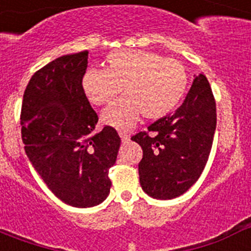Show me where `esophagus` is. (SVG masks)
I'll return each instance as SVG.
<instances>
[{
	"instance_id": "obj_1",
	"label": "esophagus",
	"mask_w": 251,
	"mask_h": 251,
	"mask_svg": "<svg viewBox=\"0 0 251 251\" xmlns=\"http://www.w3.org/2000/svg\"><path fill=\"white\" fill-rule=\"evenodd\" d=\"M119 136H121V138H122V142H123V143H126V142H128V141H129V136H128L127 133H124V132H119Z\"/></svg>"
}]
</instances>
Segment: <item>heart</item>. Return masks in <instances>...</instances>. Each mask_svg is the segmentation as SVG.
<instances>
[{
  "label": "heart",
  "instance_id": "heart-1",
  "mask_svg": "<svg viewBox=\"0 0 251 251\" xmlns=\"http://www.w3.org/2000/svg\"><path fill=\"white\" fill-rule=\"evenodd\" d=\"M187 73L177 60L142 50H117L106 55L104 70L89 69L81 88L90 104L101 106L123 97L101 113V122L128 130L139 119L165 118L176 109L187 89Z\"/></svg>",
  "mask_w": 251,
  "mask_h": 251
}]
</instances>
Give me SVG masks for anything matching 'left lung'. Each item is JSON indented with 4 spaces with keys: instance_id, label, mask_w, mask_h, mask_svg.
Here are the masks:
<instances>
[{
    "instance_id": "left-lung-1",
    "label": "left lung",
    "mask_w": 251,
    "mask_h": 251,
    "mask_svg": "<svg viewBox=\"0 0 251 251\" xmlns=\"http://www.w3.org/2000/svg\"><path fill=\"white\" fill-rule=\"evenodd\" d=\"M216 129V103L207 77L200 74L175 114L132 136L143 150L139 182L146 194L171 200L200 178Z\"/></svg>"
}]
</instances>
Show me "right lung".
Masks as SVG:
<instances>
[{"label": "right lung", "instance_id": "obj_1", "mask_svg": "<svg viewBox=\"0 0 251 251\" xmlns=\"http://www.w3.org/2000/svg\"><path fill=\"white\" fill-rule=\"evenodd\" d=\"M89 51L64 55L37 70L21 106L25 152L51 192L70 206L92 207L109 194V168L121 138L110 126L94 129L98 115L81 79Z\"/></svg>", "mask_w": 251, "mask_h": 251}]
</instances>
